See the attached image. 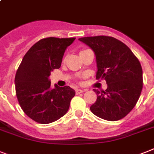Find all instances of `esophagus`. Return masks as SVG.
<instances>
[{"mask_svg":"<svg viewBox=\"0 0 154 154\" xmlns=\"http://www.w3.org/2000/svg\"><path fill=\"white\" fill-rule=\"evenodd\" d=\"M84 92H85V89H81V88H77V89H76V93H77V94H80V93Z\"/></svg>","mask_w":154,"mask_h":154,"instance_id":"obj_1","label":"esophagus"}]
</instances>
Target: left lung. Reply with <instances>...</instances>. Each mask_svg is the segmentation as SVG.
I'll use <instances>...</instances> for the list:
<instances>
[{"mask_svg":"<svg viewBox=\"0 0 154 154\" xmlns=\"http://www.w3.org/2000/svg\"><path fill=\"white\" fill-rule=\"evenodd\" d=\"M92 49L97 60V79H104L105 91L97 92V100L90 110L95 116L108 121L124 118L133 109L142 89V69L131 49L110 36L79 38Z\"/></svg>","mask_w":154,"mask_h":154,"instance_id":"left-lung-1","label":"left lung"}]
</instances>
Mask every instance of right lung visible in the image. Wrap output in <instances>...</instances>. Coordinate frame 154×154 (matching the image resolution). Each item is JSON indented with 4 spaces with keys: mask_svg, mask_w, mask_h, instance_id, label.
<instances>
[{
    "mask_svg": "<svg viewBox=\"0 0 154 154\" xmlns=\"http://www.w3.org/2000/svg\"><path fill=\"white\" fill-rule=\"evenodd\" d=\"M76 38H42L23 57L15 77L16 93L21 108L34 121L47 124L68 112L75 91L69 86L51 87L49 77L59 69L66 48Z\"/></svg>",
    "mask_w": 154,
    "mask_h": 154,
    "instance_id": "obj_1",
    "label": "right lung"
}]
</instances>
